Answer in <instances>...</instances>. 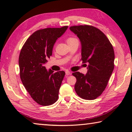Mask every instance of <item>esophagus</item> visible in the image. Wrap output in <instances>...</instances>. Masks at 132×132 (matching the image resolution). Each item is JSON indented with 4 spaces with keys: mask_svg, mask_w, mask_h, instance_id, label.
<instances>
[{
    "mask_svg": "<svg viewBox=\"0 0 132 132\" xmlns=\"http://www.w3.org/2000/svg\"><path fill=\"white\" fill-rule=\"evenodd\" d=\"M65 74H66L67 76H69V75H71V72L70 71H66Z\"/></svg>",
    "mask_w": 132,
    "mask_h": 132,
    "instance_id": "obj_1",
    "label": "esophagus"
}]
</instances>
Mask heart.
Here are the masks:
<instances>
[{
    "label": "heart",
    "mask_w": 132,
    "mask_h": 132,
    "mask_svg": "<svg viewBox=\"0 0 132 132\" xmlns=\"http://www.w3.org/2000/svg\"><path fill=\"white\" fill-rule=\"evenodd\" d=\"M75 40H76V39H74V38L69 37V38H68L67 40V43H69V42H71V41Z\"/></svg>",
    "instance_id": "heart-1"
}]
</instances>
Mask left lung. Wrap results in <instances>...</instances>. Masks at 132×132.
Listing matches in <instances>:
<instances>
[{
	"label": "left lung",
	"mask_w": 132,
	"mask_h": 132,
	"mask_svg": "<svg viewBox=\"0 0 132 132\" xmlns=\"http://www.w3.org/2000/svg\"><path fill=\"white\" fill-rule=\"evenodd\" d=\"M77 35L81 46L82 62L87 65L86 74L72 73L77 81L76 92L80 98L93 100L102 94L114 68V51L106 36L90 26H72L70 28Z\"/></svg>",
	"instance_id": "obj_1"
}]
</instances>
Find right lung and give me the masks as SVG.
Returning <instances> with one entry per match:
<instances>
[{
    "mask_svg": "<svg viewBox=\"0 0 132 132\" xmlns=\"http://www.w3.org/2000/svg\"><path fill=\"white\" fill-rule=\"evenodd\" d=\"M67 28L68 26H64L38 30L27 40L21 51V80L31 98L41 105H50L58 99L59 90L65 72L47 71L45 64L52 55L56 40Z\"/></svg>",
    "mask_w": 132,
    "mask_h": 132,
    "instance_id": "add662e5",
    "label": "right lung"
}]
</instances>
